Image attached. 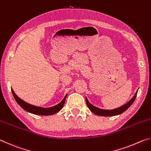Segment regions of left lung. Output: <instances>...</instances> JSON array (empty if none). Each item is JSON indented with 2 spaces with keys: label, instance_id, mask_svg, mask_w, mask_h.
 Wrapping results in <instances>:
<instances>
[{
  "label": "left lung",
  "instance_id": "obj_1",
  "mask_svg": "<svg viewBox=\"0 0 151 151\" xmlns=\"http://www.w3.org/2000/svg\"><path fill=\"white\" fill-rule=\"evenodd\" d=\"M137 92L138 91L136 92V93L134 94L133 97H132V98L129 102H128V103L124 104V105H122V106H120L119 108H116L112 110H104V109L97 108V107L94 106L91 103H89V101H88V99L86 97V104H87V106L88 107V109H90V111L93 112V113L96 114V115L104 116H116L122 113V112H124L126 110H127L130 106H131V104L133 103V102L134 101L135 99H136Z\"/></svg>",
  "mask_w": 151,
  "mask_h": 151
}]
</instances>
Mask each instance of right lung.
Listing matches in <instances>:
<instances>
[{"mask_svg": "<svg viewBox=\"0 0 151 151\" xmlns=\"http://www.w3.org/2000/svg\"><path fill=\"white\" fill-rule=\"evenodd\" d=\"M11 91L12 94H13L14 99L17 101V103L19 104L22 109L27 112L35 114H37V115H52V114L57 113V112L62 109L64 104H65L66 96H67V94H66L65 98L63 99V101H61L60 103L57 104V105L52 107H48V108H43V107L36 106L35 105H32V104L26 103L25 101H22L21 99H20L19 97L14 93V92L12 90V88H11Z\"/></svg>", "mask_w": 151, "mask_h": 151, "instance_id": "1", "label": "right lung"}]
</instances>
